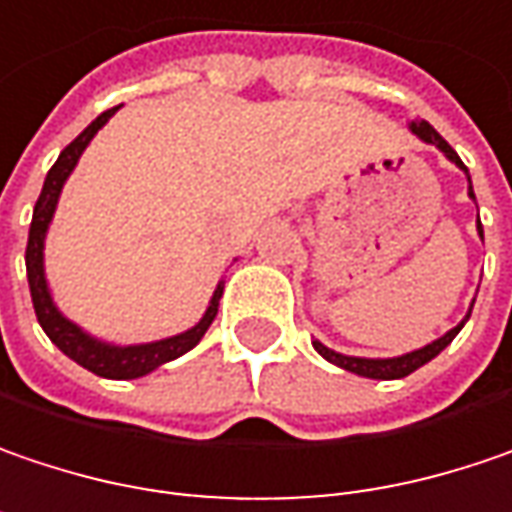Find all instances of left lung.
Instances as JSON below:
<instances>
[{"instance_id":"8db88e82","label":"left lung","mask_w":512,"mask_h":512,"mask_svg":"<svg viewBox=\"0 0 512 512\" xmlns=\"http://www.w3.org/2000/svg\"><path fill=\"white\" fill-rule=\"evenodd\" d=\"M411 130L417 133V136L423 138L426 144H437L443 153H446V159H452L458 167H464V162L458 159V153L449 147V141L437 133L435 127L429 124V121H414L411 124ZM466 170V167H464ZM469 194H472V185H469ZM475 199V196H472ZM478 234L484 237V228H481V223H478ZM469 318V316H466ZM466 318L458 324V327H452L446 336H440L437 342H432V345L420 347V350H414V353H406V356H397V359H356V356H342V353H333L330 347L318 345L316 342V350L327 359V362H333V365H339V368H345V371H350V374H359V376H371V379H403V376L414 374L420 365H426V362H432L437 353L443 350V347L449 345L458 333H461V327L466 324Z\"/></svg>"}]
</instances>
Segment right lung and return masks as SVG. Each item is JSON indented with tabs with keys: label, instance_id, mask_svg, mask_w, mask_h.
<instances>
[{
	"label": "right lung",
	"instance_id": "obj_1",
	"mask_svg": "<svg viewBox=\"0 0 512 512\" xmlns=\"http://www.w3.org/2000/svg\"><path fill=\"white\" fill-rule=\"evenodd\" d=\"M118 106L101 112L80 136L60 153V159L51 165L46 176V185H43V194L34 205V217H31V231H28V246H25V269H28V286H31V301H34V313L40 327L46 330V336L60 347L69 359H75L77 365H83L86 371L92 374L106 376V379H136V376L150 374L153 368L165 365L170 359H179L182 353H188L191 347L199 345V339L205 336V330L211 327V321L217 316V307H220V298H223V286H217L214 298H211V307L208 313L202 316V321L196 324L194 330L182 333V336H173L165 342H153V345H136V347H109L89 339L86 333H80L72 321L57 313V307L51 304V295H48L46 275H43V240H46V228L51 223V214H54V205H57V196L60 188L66 182V176L75 170L80 153L86 150V144L92 141V136L104 127L109 121V115L115 112Z\"/></svg>",
	"mask_w": 512,
	"mask_h": 512
}]
</instances>
